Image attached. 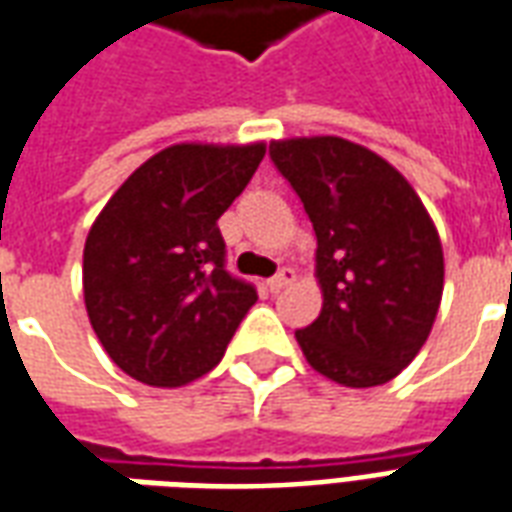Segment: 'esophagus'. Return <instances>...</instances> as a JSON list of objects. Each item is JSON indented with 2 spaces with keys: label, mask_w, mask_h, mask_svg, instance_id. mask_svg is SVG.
<instances>
[{
  "label": "esophagus",
  "mask_w": 512,
  "mask_h": 512,
  "mask_svg": "<svg viewBox=\"0 0 512 512\" xmlns=\"http://www.w3.org/2000/svg\"><path fill=\"white\" fill-rule=\"evenodd\" d=\"M293 279H296V271H293V268H282L277 277L268 279V290H271V293H279L282 288H288Z\"/></svg>",
  "instance_id": "1"
}]
</instances>
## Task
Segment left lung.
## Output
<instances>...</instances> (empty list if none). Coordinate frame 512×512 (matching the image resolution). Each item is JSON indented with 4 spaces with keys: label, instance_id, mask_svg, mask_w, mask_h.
<instances>
[{
    "label": "left lung",
    "instance_id": "left-lung-1",
    "mask_svg": "<svg viewBox=\"0 0 512 512\" xmlns=\"http://www.w3.org/2000/svg\"><path fill=\"white\" fill-rule=\"evenodd\" d=\"M268 153L318 238L323 307L296 332L301 351L351 389L392 381L428 340L444 290L428 208L386 158L343 136L274 139Z\"/></svg>",
    "mask_w": 512,
    "mask_h": 512
}]
</instances>
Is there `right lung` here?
<instances>
[{
	"label": "right lung",
	"mask_w": 512,
	"mask_h": 512,
	"mask_svg": "<svg viewBox=\"0 0 512 512\" xmlns=\"http://www.w3.org/2000/svg\"><path fill=\"white\" fill-rule=\"evenodd\" d=\"M266 142H178L109 197L84 241V307L123 373L183 386L222 362L255 288L224 271L219 216L246 189Z\"/></svg>",
	"instance_id": "1"
}]
</instances>
